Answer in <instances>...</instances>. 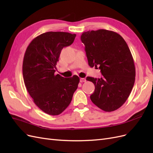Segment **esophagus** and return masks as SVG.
<instances>
[{"label":"esophagus","instance_id":"1","mask_svg":"<svg viewBox=\"0 0 153 153\" xmlns=\"http://www.w3.org/2000/svg\"><path fill=\"white\" fill-rule=\"evenodd\" d=\"M80 81V82H86V79L84 78H81Z\"/></svg>","mask_w":153,"mask_h":153}]
</instances>
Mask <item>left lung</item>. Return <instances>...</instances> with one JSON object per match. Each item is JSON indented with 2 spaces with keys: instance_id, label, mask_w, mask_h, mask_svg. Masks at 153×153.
Listing matches in <instances>:
<instances>
[{
  "instance_id": "1",
  "label": "left lung",
  "mask_w": 153,
  "mask_h": 153,
  "mask_svg": "<svg viewBox=\"0 0 153 153\" xmlns=\"http://www.w3.org/2000/svg\"><path fill=\"white\" fill-rule=\"evenodd\" d=\"M82 42L90 67H99L102 77L88 76L94 84L90 98L105 112H112L126 102L135 80V67L131 53L123 37L105 29L83 32Z\"/></svg>"
}]
</instances>
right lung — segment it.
<instances>
[{"label":"right lung","mask_w":153,"mask_h":153,"mask_svg":"<svg viewBox=\"0 0 153 153\" xmlns=\"http://www.w3.org/2000/svg\"><path fill=\"white\" fill-rule=\"evenodd\" d=\"M75 37L69 32H47L35 38L25 51L22 67L25 87L36 106L47 114H61L79 84L76 75L64 78L54 74L61 50Z\"/></svg>","instance_id":"right-lung-1"}]
</instances>
